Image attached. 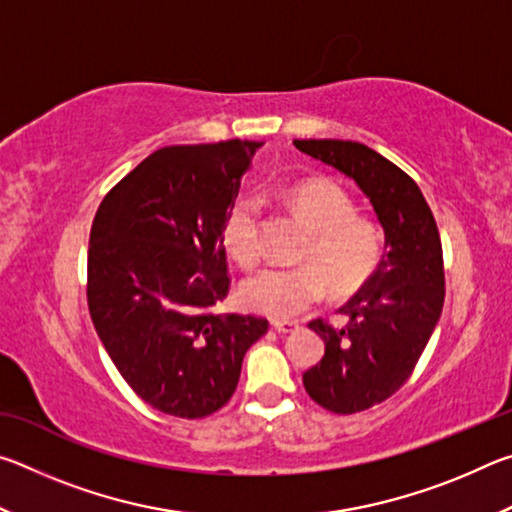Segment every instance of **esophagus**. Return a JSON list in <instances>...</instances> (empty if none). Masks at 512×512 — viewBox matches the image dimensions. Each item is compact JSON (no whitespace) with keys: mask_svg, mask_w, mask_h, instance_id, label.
Segmentation results:
<instances>
[{"mask_svg":"<svg viewBox=\"0 0 512 512\" xmlns=\"http://www.w3.org/2000/svg\"><path fill=\"white\" fill-rule=\"evenodd\" d=\"M298 327L300 325L293 323V320H273V329L280 334H291V332H296Z\"/></svg>","mask_w":512,"mask_h":512,"instance_id":"34e87169","label":"esophagus"}]
</instances>
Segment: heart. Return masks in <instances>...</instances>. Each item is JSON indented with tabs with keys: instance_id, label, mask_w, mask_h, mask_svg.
<instances>
[{
	"instance_id": "b5f03b06",
	"label": "heart",
	"mask_w": 512,
	"mask_h": 512,
	"mask_svg": "<svg viewBox=\"0 0 512 512\" xmlns=\"http://www.w3.org/2000/svg\"><path fill=\"white\" fill-rule=\"evenodd\" d=\"M289 205L311 230L302 253L307 266H268L241 284V302L257 314L284 320L323 300L325 284L334 298H348L377 271L381 237L368 221L357 219V207L332 180H307L289 189ZM264 201L257 194L239 196L223 223V244L241 266L262 257Z\"/></svg>"
}]
</instances>
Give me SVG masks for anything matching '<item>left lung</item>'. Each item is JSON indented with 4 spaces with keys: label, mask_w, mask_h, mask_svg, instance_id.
I'll use <instances>...</instances> for the list:
<instances>
[{
    "label": "left lung",
    "mask_w": 512,
    "mask_h": 512,
    "mask_svg": "<svg viewBox=\"0 0 512 512\" xmlns=\"http://www.w3.org/2000/svg\"><path fill=\"white\" fill-rule=\"evenodd\" d=\"M293 144L350 178L384 230L377 271L339 309L345 323H309L325 354L302 375L305 391L327 411L359 413L388 400L427 348L445 302L443 246L420 187L384 155L343 140Z\"/></svg>",
    "instance_id": "8db88e82"
}]
</instances>
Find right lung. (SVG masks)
<instances>
[{
  "instance_id": "right-lung-1",
  "label": "right lung",
  "mask_w": 512,
  "mask_h": 512,
  "mask_svg": "<svg viewBox=\"0 0 512 512\" xmlns=\"http://www.w3.org/2000/svg\"><path fill=\"white\" fill-rule=\"evenodd\" d=\"M264 142L167 146L94 216L88 307L128 386L153 409L205 418L230 400L266 318L212 314L230 287L223 223Z\"/></svg>"
}]
</instances>
